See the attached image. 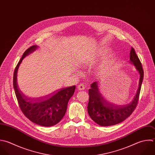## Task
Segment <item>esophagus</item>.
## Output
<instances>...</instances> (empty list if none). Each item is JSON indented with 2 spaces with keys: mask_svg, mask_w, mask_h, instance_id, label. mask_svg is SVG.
I'll list each match as a JSON object with an SVG mask.
<instances>
[{
  "mask_svg": "<svg viewBox=\"0 0 155 155\" xmlns=\"http://www.w3.org/2000/svg\"><path fill=\"white\" fill-rule=\"evenodd\" d=\"M84 89H85V86L83 83H81L78 86V89L80 91H83Z\"/></svg>",
  "mask_w": 155,
  "mask_h": 155,
  "instance_id": "34e87169",
  "label": "esophagus"
}]
</instances>
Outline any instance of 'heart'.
<instances>
[{"label":"heart","mask_w":155,"mask_h":155,"mask_svg":"<svg viewBox=\"0 0 155 155\" xmlns=\"http://www.w3.org/2000/svg\"><path fill=\"white\" fill-rule=\"evenodd\" d=\"M105 68H104V67H103V66H102V67H101L100 68V73H103V72H105Z\"/></svg>","instance_id":"1"}]
</instances>
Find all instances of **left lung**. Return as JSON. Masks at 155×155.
Returning <instances> with one entry per match:
<instances>
[{"label":"left lung","instance_id":"8db88e82","mask_svg":"<svg viewBox=\"0 0 155 155\" xmlns=\"http://www.w3.org/2000/svg\"><path fill=\"white\" fill-rule=\"evenodd\" d=\"M130 54V62L135 66L140 74L138 91L130 104L118 106L107 102L100 92L97 82L92 83L91 89H89L88 114L91 119L100 126H110L123 122L133 113L138 104L144 77V71L141 63L134 48H132Z\"/></svg>","mask_w":155,"mask_h":155}]
</instances>
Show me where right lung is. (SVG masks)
Returning <instances> with one entry per match:
<instances>
[{"instance_id":"add662e5","label":"right lung","mask_w":155,"mask_h":155,"mask_svg":"<svg viewBox=\"0 0 155 155\" xmlns=\"http://www.w3.org/2000/svg\"><path fill=\"white\" fill-rule=\"evenodd\" d=\"M37 48V46H32L23 53L14 69L13 86L19 107L25 116L34 123L50 127L57 124L63 118L68 103L74 94L75 86L63 88L40 99L32 100L25 97L18 87L17 71L22 60Z\"/></svg>"}]
</instances>
